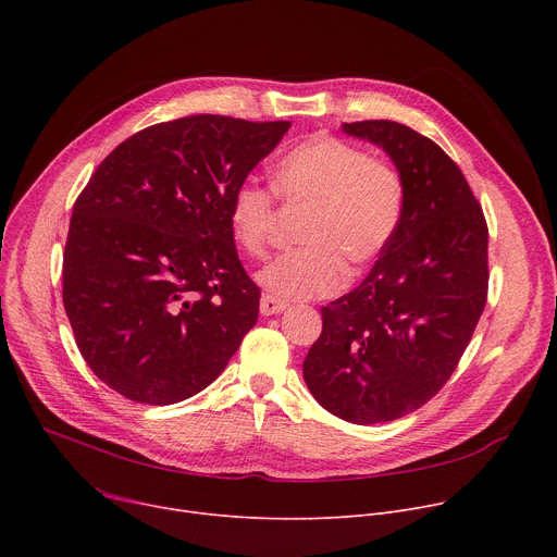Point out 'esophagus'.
Returning a JSON list of instances; mask_svg holds the SVG:
<instances>
[{"mask_svg":"<svg viewBox=\"0 0 557 557\" xmlns=\"http://www.w3.org/2000/svg\"><path fill=\"white\" fill-rule=\"evenodd\" d=\"M286 308H288L286 301L275 299V297H271V295H264V297L260 299V312H262L264 317H269V314H280V312H284Z\"/></svg>","mask_w":557,"mask_h":557,"instance_id":"34e87169","label":"esophagus"}]
</instances>
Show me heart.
I'll return each mask as SVG.
<instances>
[{"mask_svg": "<svg viewBox=\"0 0 557 557\" xmlns=\"http://www.w3.org/2000/svg\"><path fill=\"white\" fill-rule=\"evenodd\" d=\"M271 188L247 178L228 198V231L243 253H264L275 224V198L306 207L297 251L269 262L258 282L267 295L295 301L337 293L350 273L374 264L399 231L408 187L399 168L363 147L317 134L284 151Z\"/></svg>", "mask_w": 557, "mask_h": 557, "instance_id": "1", "label": "heart"}]
</instances>
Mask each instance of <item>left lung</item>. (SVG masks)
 Instances as JSON below:
<instances>
[{
    "mask_svg": "<svg viewBox=\"0 0 557 557\" xmlns=\"http://www.w3.org/2000/svg\"><path fill=\"white\" fill-rule=\"evenodd\" d=\"M379 145L408 187L404 222L368 277L322 308L304 381L331 414L401 419L447 383L487 301V222L462 172L428 136L394 121L344 123Z\"/></svg>",
    "mask_w": 557,
    "mask_h": 557,
    "instance_id": "obj_1",
    "label": "left lung"
}]
</instances>
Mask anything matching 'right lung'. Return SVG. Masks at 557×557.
I'll use <instances>...</instances> for the list:
<instances>
[{"mask_svg":"<svg viewBox=\"0 0 557 557\" xmlns=\"http://www.w3.org/2000/svg\"><path fill=\"white\" fill-rule=\"evenodd\" d=\"M288 127L218 114L158 123L108 153L78 194L63 306L86 363L125 399H189L256 326L260 288L226 211Z\"/></svg>","mask_w":557,"mask_h":557,"instance_id":"add662e5","label":"right lung"}]
</instances>
